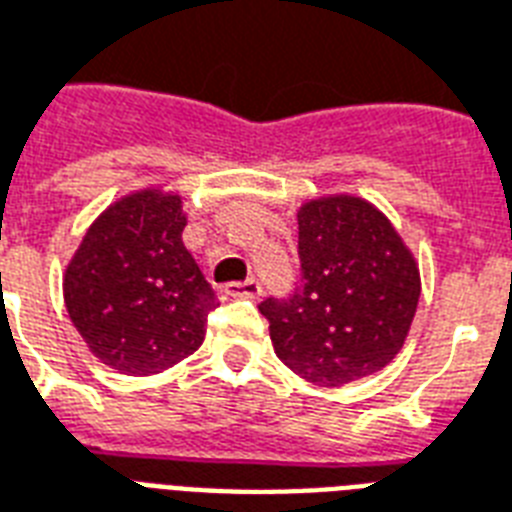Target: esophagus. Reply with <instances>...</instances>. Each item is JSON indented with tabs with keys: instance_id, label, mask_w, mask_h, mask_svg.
Masks as SVG:
<instances>
[{
	"instance_id": "esophagus-1",
	"label": "esophagus",
	"mask_w": 512,
	"mask_h": 512,
	"mask_svg": "<svg viewBox=\"0 0 512 512\" xmlns=\"http://www.w3.org/2000/svg\"><path fill=\"white\" fill-rule=\"evenodd\" d=\"M224 293H227V296H232V299H256V296L261 293V283L259 280H253V277H248V280L229 283L227 288H224Z\"/></svg>"
}]
</instances>
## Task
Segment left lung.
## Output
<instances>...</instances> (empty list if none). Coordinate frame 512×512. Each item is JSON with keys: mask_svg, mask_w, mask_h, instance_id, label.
<instances>
[{"mask_svg": "<svg viewBox=\"0 0 512 512\" xmlns=\"http://www.w3.org/2000/svg\"><path fill=\"white\" fill-rule=\"evenodd\" d=\"M419 267L384 213L336 194L299 208V285L269 296L277 358L323 387L382 371L406 342L417 312Z\"/></svg>", "mask_w": 512, "mask_h": 512, "instance_id": "obj_1", "label": "left lung"}]
</instances>
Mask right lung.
<instances>
[{"label":"right lung","mask_w":512,"mask_h":512,"mask_svg":"<svg viewBox=\"0 0 512 512\" xmlns=\"http://www.w3.org/2000/svg\"><path fill=\"white\" fill-rule=\"evenodd\" d=\"M184 227L178 194H128L93 221L66 267L71 323L120 374H160L205 339L216 293L184 248Z\"/></svg>","instance_id":"add662e5"}]
</instances>
